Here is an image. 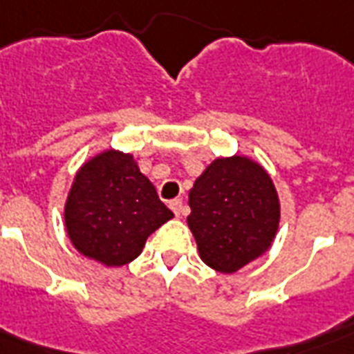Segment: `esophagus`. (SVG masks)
I'll use <instances>...</instances> for the list:
<instances>
[{"mask_svg": "<svg viewBox=\"0 0 354 354\" xmlns=\"http://www.w3.org/2000/svg\"><path fill=\"white\" fill-rule=\"evenodd\" d=\"M169 208L174 210L177 218H179V216H185L186 212H188V208H186V205L183 203V199H179V197L174 199V201H169Z\"/></svg>", "mask_w": 354, "mask_h": 354, "instance_id": "obj_1", "label": "esophagus"}]
</instances>
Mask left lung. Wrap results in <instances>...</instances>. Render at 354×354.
Returning a JSON list of instances; mask_svg holds the SVG:
<instances>
[{
    "mask_svg": "<svg viewBox=\"0 0 354 354\" xmlns=\"http://www.w3.org/2000/svg\"><path fill=\"white\" fill-rule=\"evenodd\" d=\"M186 218L199 257L220 273H234L271 248L281 201L264 166L253 158H214L188 192Z\"/></svg>",
    "mask_w": 354,
    "mask_h": 354,
    "instance_id": "1",
    "label": "left lung"
}]
</instances>
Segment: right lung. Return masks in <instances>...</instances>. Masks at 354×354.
Segmentation results:
<instances>
[{
	"instance_id": "1",
	"label": "right lung",
	"mask_w": 354,
	"mask_h": 354,
	"mask_svg": "<svg viewBox=\"0 0 354 354\" xmlns=\"http://www.w3.org/2000/svg\"><path fill=\"white\" fill-rule=\"evenodd\" d=\"M174 212L131 153L103 149L77 169L64 203V227L79 253L106 268L133 262Z\"/></svg>"
}]
</instances>
